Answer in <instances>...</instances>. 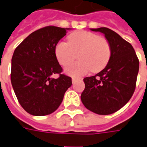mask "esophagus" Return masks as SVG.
Returning <instances> with one entry per match:
<instances>
[{"mask_svg": "<svg viewBox=\"0 0 147 147\" xmlns=\"http://www.w3.org/2000/svg\"><path fill=\"white\" fill-rule=\"evenodd\" d=\"M78 80V78H76V77H73L72 78V84H75V82Z\"/></svg>", "mask_w": 147, "mask_h": 147, "instance_id": "esophagus-1", "label": "esophagus"}]
</instances>
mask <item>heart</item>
Listing matches in <instances>:
<instances>
[{"mask_svg":"<svg viewBox=\"0 0 147 147\" xmlns=\"http://www.w3.org/2000/svg\"><path fill=\"white\" fill-rule=\"evenodd\" d=\"M67 42L59 41L55 47V55L60 65L67 66L76 59L80 60L68 65L65 72L72 76H81L91 71L98 72L109 63L111 46L107 39L88 31L73 32Z\"/></svg>","mask_w":147,"mask_h":147,"instance_id":"1","label":"heart"}]
</instances>
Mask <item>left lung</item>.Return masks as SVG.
<instances>
[{
  "label": "left lung",
  "instance_id": "1",
  "mask_svg": "<svg viewBox=\"0 0 147 147\" xmlns=\"http://www.w3.org/2000/svg\"><path fill=\"white\" fill-rule=\"evenodd\" d=\"M100 32L111 46V57L105 68L84 79L81 101L98 115H111L122 108L134 94L139 61L132 45L110 28H91Z\"/></svg>",
  "mask_w": 147,
  "mask_h": 147
}]
</instances>
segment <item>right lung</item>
<instances>
[{
    "mask_svg": "<svg viewBox=\"0 0 147 147\" xmlns=\"http://www.w3.org/2000/svg\"><path fill=\"white\" fill-rule=\"evenodd\" d=\"M70 28L47 26L35 31L13 52L11 83L21 107L30 115L43 116L54 112L71 86V78L55 55L56 44ZM59 74V78L51 77Z\"/></svg>",
    "mask_w": 147,
    "mask_h": 147,
    "instance_id": "add662e5",
    "label": "right lung"
}]
</instances>
